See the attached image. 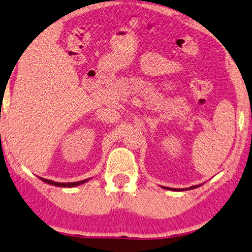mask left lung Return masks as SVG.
<instances>
[{
	"label": "left lung",
	"instance_id": "1",
	"mask_svg": "<svg viewBox=\"0 0 252 252\" xmlns=\"http://www.w3.org/2000/svg\"><path fill=\"white\" fill-rule=\"evenodd\" d=\"M199 186H201V185H196V186H190L189 189H196V187H199ZM163 189H167V187H163ZM173 190H185V189H174Z\"/></svg>",
	"mask_w": 252,
	"mask_h": 252
}]
</instances>
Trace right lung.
I'll return each instance as SVG.
<instances>
[{
	"label": "right lung",
	"instance_id": "add662e5",
	"mask_svg": "<svg viewBox=\"0 0 252 252\" xmlns=\"http://www.w3.org/2000/svg\"><path fill=\"white\" fill-rule=\"evenodd\" d=\"M39 179L43 180L44 183L53 185V186H57V187H75V186H79V185L87 183V181L89 180V179H86V180H82V181H76V183H56V181H52V180H49V179H44V178H39Z\"/></svg>",
	"mask_w": 252,
	"mask_h": 252
}]
</instances>
